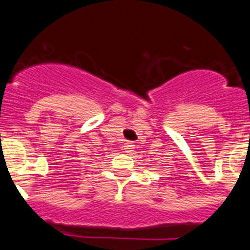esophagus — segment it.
<instances>
[{
    "mask_svg": "<svg viewBox=\"0 0 250 250\" xmlns=\"http://www.w3.org/2000/svg\"><path fill=\"white\" fill-rule=\"evenodd\" d=\"M123 149H125V152L130 153L134 149V143L133 142H125V146H123Z\"/></svg>",
    "mask_w": 250,
    "mask_h": 250,
    "instance_id": "esophagus-1",
    "label": "esophagus"
}]
</instances>
